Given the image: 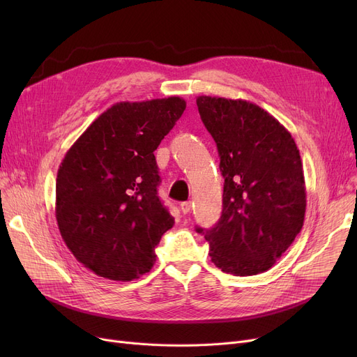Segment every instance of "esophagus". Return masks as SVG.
<instances>
[{"label": "esophagus", "mask_w": 357, "mask_h": 357, "mask_svg": "<svg viewBox=\"0 0 357 357\" xmlns=\"http://www.w3.org/2000/svg\"><path fill=\"white\" fill-rule=\"evenodd\" d=\"M191 208H192L191 201H185V202L181 204V211H182L183 214H188V213L191 211Z\"/></svg>", "instance_id": "esophagus-1"}]
</instances>
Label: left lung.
I'll use <instances>...</instances> for the list:
<instances>
[{"label":"left lung","mask_w":357,"mask_h":357,"mask_svg":"<svg viewBox=\"0 0 357 357\" xmlns=\"http://www.w3.org/2000/svg\"><path fill=\"white\" fill-rule=\"evenodd\" d=\"M201 120L217 143L222 213L204 233L213 264L250 276L269 271L301 231L307 194L299 150L268 111L245 100L201 96Z\"/></svg>","instance_id":"1"}]
</instances>
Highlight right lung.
<instances>
[{"mask_svg": "<svg viewBox=\"0 0 357 357\" xmlns=\"http://www.w3.org/2000/svg\"><path fill=\"white\" fill-rule=\"evenodd\" d=\"M186 108L179 97L117 102L65 155L56 178V220L78 261L112 280L152 269L175 224L158 197L153 155Z\"/></svg>", "mask_w": 357, "mask_h": 357, "instance_id": "obj_1", "label": "right lung"}]
</instances>
